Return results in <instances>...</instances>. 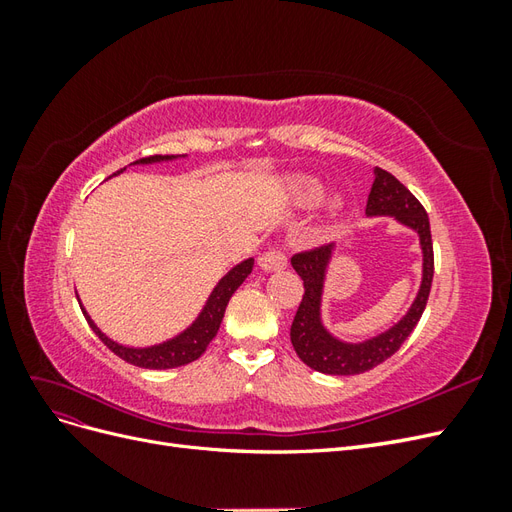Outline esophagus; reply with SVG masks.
<instances>
[{
	"mask_svg": "<svg viewBox=\"0 0 512 512\" xmlns=\"http://www.w3.org/2000/svg\"><path fill=\"white\" fill-rule=\"evenodd\" d=\"M258 265H260V269H265V271H282V269L288 267V256H286L282 247H271V250H267L265 254L260 256Z\"/></svg>",
	"mask_w": 512,
	"mask_h": 512,
	"instance_id": "1",
	"label": "esophagus"
}]
</instances>
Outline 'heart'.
<instances>
[{
    "label": "heart",
    "mask_w": 512,
    "mask_h": 512,
    "mask_svg": "<svg viewBox=\"0 0 512 512\" xmlns=\"http://www.w3.org/2000/svg\"><path fill=\"white\" fill-rule=\"evenodd\" d=\"M301 194H303V198H305V200H316V198H318V194H320V190H318V185H316V183L303 181V183H301Z\"/></svg>",
    "instance_id": "1"
}]
</instances>
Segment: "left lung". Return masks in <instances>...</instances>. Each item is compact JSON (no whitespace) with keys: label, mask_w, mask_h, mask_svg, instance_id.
Segmentation results:
<instances>
[{"label":"left lung","mask_w":512,"mask_h":512,"mask_svg":"<svg viewBox=\"0 0 512 512\" xmlns=\"http://www.w3.org/2000/svg\"><path fill=\"white\" fill-rule=\"evenodd\" d=\"M367 215H395V218L414 228L421 237L423 245V284L418 290V297L412 303L410 312L404 320L391 331H386L365 344H344L339 339L331 337L320 322V297H322V282L324 271H327L333 245H320L312 250L297 252L290 262L294 271L303 280V299L297 309V316L290 327V342L299 359L316 371L331 376H354L363 374L384 363L393 356L401 344L406 342L414 327L421 320L425 305L431 292L433 282V243L429 218L425 207L418 203V198L406 188L404 183L395 179L389 170L376 166V179L371 183L367 196Z\"/></svg>","instance_id":"8db88e82"}]
</instances>
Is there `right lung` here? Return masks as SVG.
<instances>
[{"instance_id":"add662e5","label":"right lung","mask_w":512,"mask_h":512,"mask_svg":"<svg viewBox=\"0 0 512 512\" xmlns=\"http://www.w3.org/2000/svg\"><path fill=\"white\" fill-rule=\"evenodd\" d=\"M170 158L173 156H149V158L136 160L134 164H151V162H162V160H170ZM121 170H117V173H121ZM252 269H254V260L250 258V260H243L241 265H237L228 275H224L220 284L215 286V290L211 292L203 314L198 316V320L192 324V327L160 346H151V348L119 346L113 342V339H108L94 322H91V318L87 316L83 307L81 309L89 322V327L94 329V333L102 339V344L111 352H115L119 359H123L130 365H136V367H145V369H173V367H181V365H188V363L196 361L198 356L207 350L211 339L220 329L232 292H235L243 284V280L252 273Z\"/></svg>"}]
</instances>
